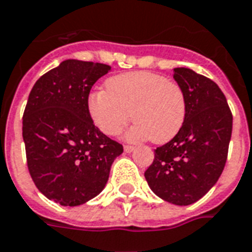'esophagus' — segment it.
I'll use <instances>...</instances> for the list:
<instances>
[{
  "mask_svg": "<svg viewBox=\"0 0 252 252\" xmlns=\"http://www.w3.org/2000/svg\"><path fill=\"white\" fill-rule=\"evenodd\" d=\"M124 151H126V153H130V152L134 151V147H132V145H124Z\"/></svg>",
  "mask_w": 252,
  "mask_h": 252,
  "instance_id": "obj_1",
  "label": "esophagus"
}]
</instances>
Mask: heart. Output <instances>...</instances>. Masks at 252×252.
Segmentation results:
<instances>
[{
    "mask_svg": "<svg viewBox=\"0 0 252 252\" xmlns=\"http://www.w3.org/2000/svg\"><path fill=\"white\" fill-rule=\"evenodd\" d=\"M90 116L107 136H116L132 119L128 139L168 143L186 118L185 92L177 82L151 71H133L105 80V90L90 94Z\"/></svg>",
    "mask_w": 252,
    "mask_h": 252,
    "instance_id": "b5f03b06",
    "label": "heart"
}]
</instances>
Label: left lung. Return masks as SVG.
Returning <instances> with one entry per match:
<instances>
[{
	"mask_svg": "<svg viewBox=\"0 0 252 252\" xmlns=\"http://www.w3.org/2000/svg\"><path fill=\"white\" fill-rule=\"evenodd\" d=\"M173 71L185 92V123L169 143L155 149L153 162L144 176L160 198L186 206L202 198L223 172L233 115L213 80L185 67Z\"/></svg>",
	"mask_w": 252,
	"mask_h": 252,
	"instance_id": "1",
	"label": "left lung"
}]
</instances>
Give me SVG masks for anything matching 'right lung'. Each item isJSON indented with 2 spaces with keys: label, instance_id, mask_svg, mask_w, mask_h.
<instances>
[{
  "label": "right lung",
  "instance_id": "add662e5",
  "mask_svg": "<svg viewBox=\"0 0 252 252\" xmlns=\"http://www.w3.org/2000/svg\"><path fill=\"white\" fill-rule=\"evenodd\" d=\"M111 70L103 63L67 59L36 80L22 118L32 181L49 199L78 206L104 189L123 145L92 122V86Z\"/></svg>",
  "mask_w": 252,
  "mask_h": 252
}]
</instances>
